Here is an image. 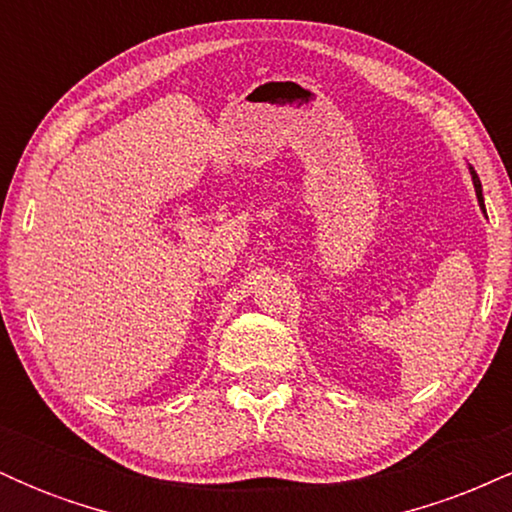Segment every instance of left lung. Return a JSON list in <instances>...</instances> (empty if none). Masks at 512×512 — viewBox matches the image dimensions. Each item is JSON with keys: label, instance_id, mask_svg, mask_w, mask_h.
<instances>
[{"label": "left lung", "instance_id": "left-lung-1", "mask_svg": "<svg viewBox=\"0 0 512 512\" xmlns=\"http://www.w3.org/2000/svg\"><path fill=\"white\" fill-rule=\"evenodd\" d=\"M469 173H472V182H474V190H477L479 207L484 209V195H481V182H479V175H477V170H474V168H469ZM484 214H486V209H484Z\"/></svg>", "mask_w": 512, "mask_h": 512}]
</instances>
